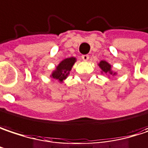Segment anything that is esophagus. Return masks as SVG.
I'll list each match as a JSON object with an SVG mask.
<instances>
[{
	"label": "esophagus",
	"mask_w": 148,
	"mask_h": 148,
	"mask_svg": "<svg viewBox=\"0 0 148 148\" xmlns=\"http://www.w3.org/2000/svg\"><path fill=\"white\" fill-rule=\"evenodd\" d=\"M90 58L89 55H82V59L84 61H88Z\"/></svg>",
	"instance_id": "obj_1"
}]
</instances>
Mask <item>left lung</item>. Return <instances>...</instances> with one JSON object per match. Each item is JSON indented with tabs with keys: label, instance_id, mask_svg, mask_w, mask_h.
<instances>
[{
	"label": "left lung",
	"instance_id": "1",
	"mask_svg": "<svg viewBox=\"0 0 148 148\" xmlns=\"http://www.w3.org/2000/svg\"><path fill=\"white\" fill-rule=\"evenodd\" d=\"M98 66H99V68L101 69V74L113 75V76L117 74L116 72H114V71L112 70V66H111V64L108 63V62H106V61H101V62L98 63Z\"/></svg>",
	"mask_w": 148,
	"mask_h": 148
}]
</instances>
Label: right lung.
<instances>
[{
  "label": "right lung",
  "mask_w": 148,
  "mask_h": 148,
  "mask_svg": "<svg viewBox=\"0 0 148 148\" xmlns=\"http://www.w3.org/2000/svg\"><path fill=\"white\" fill-rule=\"evenodd\" d=\"M75 62H76V58L74 57L63 59L56 67L55 70L52 71V73L50 76L53 79L58 80L60 83H62L67 79V77L69 76L74 64L75 63Z\"/></svg>",
  "instance_id": "obj_1"
}]
</instances>
